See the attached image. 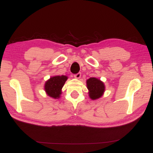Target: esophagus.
<instances>
[{"label": "esophagus", "instance_id": "1", "mask_svg": "<svg viewBox=\"0 0 153 153\" xmlns=\"http://www.w3.org/2000/svg\"><path fill=\"white\" fill-rule=\"evenodd\" d=\"M74 77H75V78H76V79H79V78L81 77V73H78L76 74V75H74Z\"/></svg>", "mask_w": 153, "mask_h": 153}]
</instances>
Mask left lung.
<instances>
[{
    "label": "left lung",
    "instance_id": "8db88e82",
    "mask_svg": "<svg viewBox=\"0 0 153 153\" xmlns=\"http://www.w3.org/2000/svg\"><path fill=\"white\" fill-rule=\"evenodd\" d=\"M86 84L87 89L89 91L88 94L91 100H98L103 95L105 86L104 83L99 78L91 77L87 80Z\"/></svg>",
    "mask_w": 153,
    "mask_h": 153
}]
</instances>
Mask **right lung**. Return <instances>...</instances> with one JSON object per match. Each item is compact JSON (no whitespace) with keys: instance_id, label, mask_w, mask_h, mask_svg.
<instances>
[{"instance_id":"add662e5","label":"right lung","mask_w":153,"mask_h":153,"mask_svg":"<svg viewBox=\"0 0 153 153\" xmlns=\"http://www.w3.org/2000/svg\"><path fill=\"white\" fill-rule=\"evenodd\" d=\"M68 77L65 75L53 76L46 81L44 89L47 96L53 99H59L62 94V89L68 80Z\"/></svg>"}]
</instances>
